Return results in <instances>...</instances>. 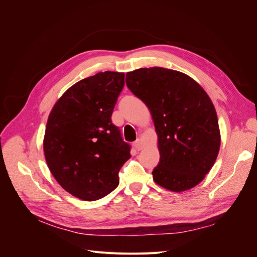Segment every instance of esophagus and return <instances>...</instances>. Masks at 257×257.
<instances>
[{
  "instance_id": "esophagus-1",
  "label": "esophagus",
  "mask_w": 257,
  "mask_h": 257,
  "mask_svg": "<svg viewBox=\"0 0 257 257\" xmlns=\"http://www.w3.org/2000/svg\"><path fill=\"white\" fill-rule=\"evenodd\" d=\"M133 146L137 151H141L143 149V142L141 141V139H137V141L133 144Z\"/></svg>"
}]
</instances>
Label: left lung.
Wrapping results in <instances>:
<instances>
[{
	"label": "left lung",
	"instance_id": "8db88e82",
	"mask_svg": "<svg viewBox=\"0 0 257 257\" xmlns=\"http://www.w3.org/2000/svg\"><path fill=\"white\" fill-rule=\"evenodd\" d=\"M126 85L149 108L158 134L155 183L173 192L190 190L212 168L221 145L215 108L190 76L163 67L126 74Z\"/></svg>",
	"mask_w": 257,
	"mask_h": 257
}]
</instances>
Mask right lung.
<instances>
[{"mask_svg": "<svg viewBox=\"0 0 257 257\" xmlns=\"http://www.w3.org/2000/svg\"><path fill=\"white\" fill-rule=\"evenodd\" d=\"M124 73L104 72L76 82L54 104L44 137L51 174L66 192L93 201L119 184L131 147L111 122Z\"/></svg>", "mask_w": 257, "mask_h": 257, "instance_id": "obj_1", "label": "right lung"}]
</instances>
